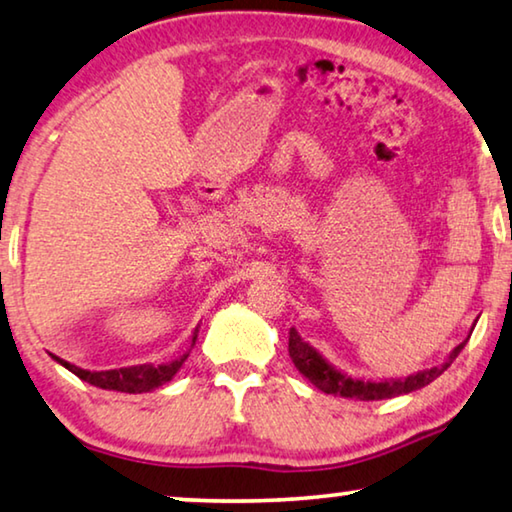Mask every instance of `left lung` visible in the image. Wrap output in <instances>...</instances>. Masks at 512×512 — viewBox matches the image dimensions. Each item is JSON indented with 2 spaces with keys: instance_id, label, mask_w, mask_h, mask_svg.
Returning a JSON list of instances; mask_svg holds the SVG:
<instances>
[{
  "instance_id": "1",
  "label": "left lung",
  "mask_w": 512,
  "mask_h": 512,
  "mask_svg": "<svg viewBox=\"0 0 512 512\" xmlns=\"http://www.w3.org/2000/svg\"><path fill=\"white\" fill-rule=\"evenodd\" d=\"M467 340L460 342V345L446 356V361L441 365H434V368H425L421 372H414V375L398 377V379L349 377L347 372L338 370L333 363L326 361V358L319 354L310 342H305L296 329L289 331V358H292L296 370H299L312 386H317L319 391L329 395H340V398H347V400L370 402V400L398 398V395H407L411 391H418V388L432 384L439 375H444V370L451 368V363L455 361L457 354L462 352L464 345H467Z\"/></svg>"
}]
</instances>
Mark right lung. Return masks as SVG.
Segmentation results:
<instances>
[{
    "mask_svg": "<svg viewBox=\"0 0 512 512\" xmlns=\"http://www.w3.org/2000/svg\"><path fill=\"white\" fill-rule=\"evenodd\" d=\"M197 333H200V326H197L195 333H193V342H190V349L195 347V340H197ZM190 349L183 356L174 358L170 363H142V365H131V368H119V370H82L78 365L64 361V358L59 356H52L59 365H64L66 370H71L75 377H80L82 381H89L91 386H98V388H105V391H121V393H149V391H156L158 386L167 384V381H172L174 375L181 370L183 361H186Z\"/></svg>",
    "mask_w": 512,
    "mask_h": 512,
    "instance_id": "right-lung-1",
    "label": "right lung"
}]
</instances>
